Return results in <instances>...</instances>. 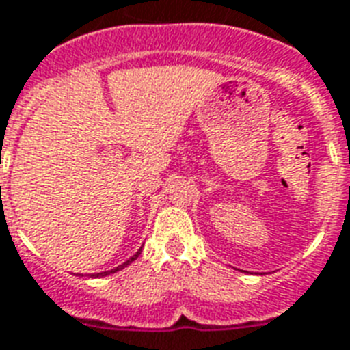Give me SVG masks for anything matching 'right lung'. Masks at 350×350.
<instances>
[{"mask_svg":"<svg viewBox=\"0 0 350 350\" xmlns=\"http://www.w3.org/2000/svg\"><path fill=\"white\" fill-rule=\"evenodd\" d=\"M142 254V249H137V252L134 256H132V258H129V260L125 261V263H121V265H118L116 269H111V271H105V272H96V274H90V276L92 278H103V276H109V274H114V272H118V271H121V269H125L126 265H131L132 261L136 260L137 256Z\"/></svg>","mask_w":350,"mask_h":350,"instance_id":"add662e5","label":"right lung"}]
</instances>
